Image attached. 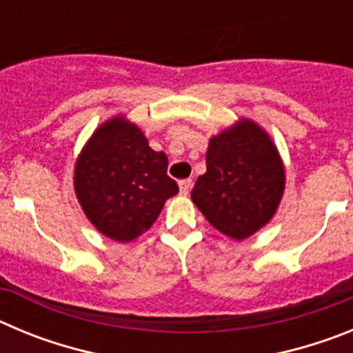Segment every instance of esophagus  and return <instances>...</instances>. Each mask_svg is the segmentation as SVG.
Returning <instances> with one entry per match:
<instances>
[{
	"label": "esophagus",
	"instance_id": "obj_1",
	"mask_svg": "<svg viewBox=\"0 0 353 353\" xmlns=\"http://www.w3.org/2000/svg\"><path fill=\"white\" fill-rule=\"evenodd\" d=\"M179 187H180V194L187 196V194H189V192H191V189H192V180L191 179L180 180Z\"/></svg>",
	"mask_w": 353,
	"mask_h": 353
}]
</instances>
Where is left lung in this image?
<instances>
[{"label":"left lung","mask_w":353,"mask_h":353,"mask_svg":"<svg viewBox=\"0 0 353 353\" xmlns=\"http://www.w3.org/2000/svg\"><path fill=\"white\" fill-rule=\"evenodd\" d=\"M285 183V164L269 132L251 118H239L208 141L207 171L191 199L217 232L245 240L272 221Z\"/></svg>","instance_id":"left-lung-1"}]
</instances>
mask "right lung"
<instances>
[{
	"label": "right lung",
	"mask_w": 353,
	"mask_h": 353,
	"mask_svg": "<svg viewBox=\"0 0 353 353\" xmlns=\"http://www.w3.org/2000/svg\"><path fill=\"white\" fill-rule=\"evenodd\" d=\"M74 191L97 232L125 244L148 232L179 185L168 176L166 154L150 148L143 130L117 114L77 155Z\"/></svg>",
	"instance_id": "1"
}]
</instances>
